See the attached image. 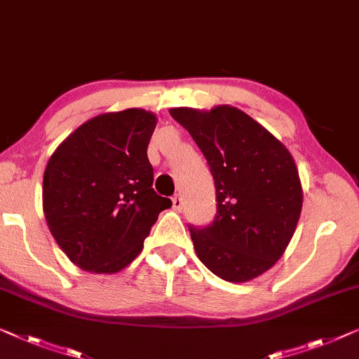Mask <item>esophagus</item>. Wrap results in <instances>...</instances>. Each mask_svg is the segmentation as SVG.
<instances>
[{"label":"esophagus","instance_id":"esophagus-1","mask_svg":"<svg viewBox=\"0 0 359 359\" xmlns=\"http://www.w3.org/2000/svg\"><path fill=\"white\" fill-rule=\"evenodd\" d=\"M173 209L175 210H181L183 209V197H181L180 194H176L175 197H173Z\"/></svg>","mask_w":359,"mask_h":359}]
</instances>
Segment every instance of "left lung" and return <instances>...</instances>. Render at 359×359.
I'll return each mask as SVG.
<instances>
[{
    "instance_id": "1",
    "label": "left lung",
    "mask_w": 359,
    "mask_h": 359,
    "mask_svg": "<svg viewBox=\"0 0 359 359\" xmlns=\"http://www.w3.org/2000/svg\"><path fill=\"white\" fill-rule=\"evenodd\" d=\"M170 115L188 129L215 181L214 222L189 226L197 257L226 282L259 277L282 257L299 220L303 189L292 154L235 107Z\"/></svg>"
}]
</instances>
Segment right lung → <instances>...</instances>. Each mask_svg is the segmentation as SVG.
Returning <instances> with one entry per match:
<instances>
[{
  "label": "right lung",
  "mask_w": 359,
  "mask_h": 359,
  "mask_svg": "<svg viewBox=\"0 0 359 359\" xmlns=\"http://www.w3.org/2000/svg\"><path fill=\"white\" fill-rule=\"evenodd\" d=\"M157 116L141 108L103 113L58 145L43 175V212L72 264L116 273L142 251L171 201L154 191L147 158Z\"/></svg>",
  "instance_id": "1"
}]
</instances>
